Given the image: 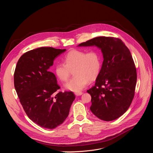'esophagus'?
I'll use <instances>...</instances> for the list:
<instances>
[{"instance_id":"obj_1","label":"esophagus","mask_w":153,"mask_h":153,"mask_svg":"<svg viewBox=\"0 0 153 153\" xmlns=\"http://www.w3.org/2000/svg\"><path fill=\"white\" fill-rule=\"evenodd\" d=\"M82 94H83V93H82V92H81V91H79V92H76V93H75V95H76V96H81Z\"/></svg>"}]
</instances>
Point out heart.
I'll return each instance as SVG.
<instances>
[{"label": "heart", "instance_id": "heart-1", "mask_svg": "<svg viewBox=\"0 0 153 153\" xmlns=\"http://www.w3.org/2000/svg\"><path fill=\"white\" fill-rule=\"evenodd\" d=\"M64 63L55 65L54 73L61 82H67L74 71L75 76L67 83L65 88L79 92L88 85L89 80H94L99 75L102 66V56L97 50L89 51L73 50L65 56Z\"/></svg>", "mask_w": 153, "mask_h": 153}]
</instances>
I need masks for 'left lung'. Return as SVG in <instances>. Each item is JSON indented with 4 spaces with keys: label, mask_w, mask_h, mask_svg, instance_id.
I'll list each match as a JSON object with an SVG mask.
<instances>
[{
    "label": "left lung",
    "mask_w": 153,
    "mask_h": 153,
    "mask_svg": "<svg viewBox=\"0 0 153 153\" xmlns=\"http://www.w3.org/2000/svg\"><path fill=\"white\" fill-rule=\"evenodd\" d=\"M96 46L101 49L103 61L94 86L87 90L91 96V112L105 121L123 114L134 96L137 82L135 64L122 40L100 36L80 43V47Z\"/></svg>",
    "instance_id": "1"
}]
</instances>
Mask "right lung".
Listing matches in <instances>:
<instances>
[{"label": "right lung", "instance_id": "1", "mask_svg": "<svg viewBox=\"0 0 153 153\" xmlns=\"http://www.w3.org/2000/svg\"><path fill=\"white\" fill-rule=\"evenodd\" d=\"M66 51L40 47L28 51L19 59L14 74V87L28 117L41 127L53 129L69 114L75 99L72 91L62 92L49 68Z\"/></svg>", "mask_w": 153, "mask_h": 153}]
</instances>
